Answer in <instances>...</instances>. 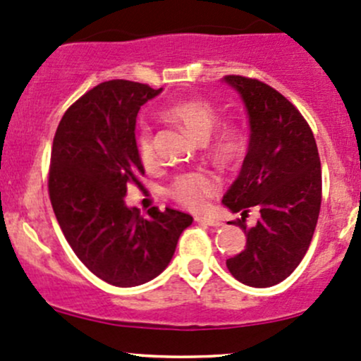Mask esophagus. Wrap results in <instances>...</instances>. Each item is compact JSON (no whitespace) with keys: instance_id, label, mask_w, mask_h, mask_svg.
<instances>
[{"instance_id":"34e87169","label":"esophagus","mask_w":361,"mask_h":361,"mask_svg":"<svg viewBox=\"0 0 361 361\" xmlns=\"http://www.w3.org/2000/svg\"><path fill=\"white\" fill-rule=\"evenodd\" d=\"M195 220H196L197 224H204V226H212V227H220V226H222V222H220V220L212 219V216H200V215H197Z\"/></svg>"}]
</instances>
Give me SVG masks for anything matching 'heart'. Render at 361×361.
Segmentation results:
<instances>
[{"mask_svg": "<svg viewBox=\"0 0 361 361\" xmlns=\"http://www.w3.org/2000/svg\"><path fill=\"white\" fill-rule=\"evenodd\" d=\"M165 115L176 123H179L182 129L192 137L207 139L210 135L213 126L216 122V111L213 110L210 103L201 102V99H185L170 104L165 110ZM243 135L234 127H224L219 130L213 141V153L224 164H231L241 154L243 151ZM135 148H137L139 158L145 165H151L154 161L153 139L148 127L142 126L135 135ZM216 179L210 172L204 170H195V172H185L177 176L170 184L169 192L177 201L189 208L203 207L207 196L216 191Z\"/></svg>", "mask_w": 361, "mask_h": 361, "instance_id": "heart-1", "label": "heart"}]
</instances>
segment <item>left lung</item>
Segmentation results:
<instances>
[{"mask_svg": "<svg viewBox=\"0 0 361 361\" xmlns=\"http://www.w3.org/2000/svg\"><path fill=\"white\" fill-rule=\"evenodd\" d=\"M241 96L250 142L238 179L224 195L246 247L227 259L228 272L251 288H270L294 272L312 243L322 203V169L312 129L293 103L274 87L241 75L224 77ZM260 210L257 226L243 216Z\"/></svg>", "mask_w": 361, "mask_h": 361, "instance_id": "1", "label": "left lung"}]
</instances>
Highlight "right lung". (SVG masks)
Listing matches in <instances>:
<instances>
[{"label": "right lung", "mask_w": 361, "mask_h": 361, "mask_svg": "<svg viewBox=\"0 0 361 361\" xmlns=\"http://www.w3.org/2000/svg\"><path fill=\"white\" fill-rule=\"evenodd\" d=\"M160 89L130 80L92 87L65 111L53 139L49 200L65 239L96 277L134 288L158 277L192 216L172 208L141 216L127 185H141L135 118Z\"/></svg>", "instance_id": "1"}]
</instances>
